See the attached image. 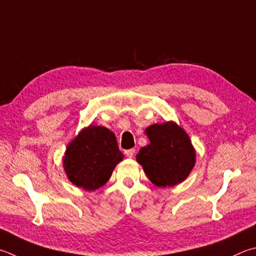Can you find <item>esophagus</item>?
Masks as SVG:
<instances>
[{"label": "esophagus", "instance_id": "esophagus-1", "mask_svg": "<svg viewBox=\"0 0 256 256\" xmlns=\"http://www.w3.org/2000/svg\"><path fill=\"white\" fill-rule=\"evenodd\" d=\"M134 153H136V150H134V148H130V150L125 151V156L131 159V158L134 156Z\"/></svg>", "mask_w": 256, "mask_h": 256}]
</instances>
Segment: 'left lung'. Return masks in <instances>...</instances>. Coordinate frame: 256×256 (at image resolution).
Wrapping results in <instances>:
<instances>
[{"instance_id":"1","label":"left lung","mask_w":256,"mask_h":256,"mask_svg":"<svg viewBox=\"0 0 256 256\" xmlns=\"http://www.w3.org/2000/svg\"><path fill=\"white\" fill-rule=\"evenodd\" d=\"M150 143L140 148L136 161L151 182L174 187L188 178L196 164V150L184 130L174 120L146 128Z\"/></svg>"}]
</instances>
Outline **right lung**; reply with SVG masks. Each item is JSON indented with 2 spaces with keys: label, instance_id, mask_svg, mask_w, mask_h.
<instances>
[{
  "label": "right lung",
  "instance_id": "1",
  "mask_svg": "<svg viewBox=\"0 0 256 256\" xmlns=\"http://www.w3.org/2000/svg\"><path fill=\"white\" fill-rule=\"evenodd\" d=\"M123 158L115 134L108 128L90 124L68 143L62 166L72 184L94 192L108 182Z\"/></svg>",
  "mask_w": 256,
  "mask_h": 256
}]
</instances>
